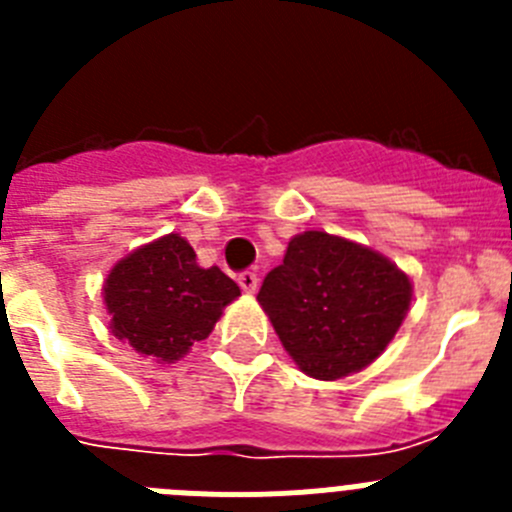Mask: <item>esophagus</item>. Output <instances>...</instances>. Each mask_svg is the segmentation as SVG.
<instances>
[{
    "label": "esophagus",
    "instance_id": "obj_1",
    "mask_svg": "<svg viewBox=\"0 0 512 512\" xmlns=\"http://www.w3.org/2000/svg\"><path fill=\"white\" fill-rule=\"evenodd\" d=\"M238 284H241L243 292L253 295V292H256V287H259V277H256V271H241V274H238Z\"/></svg>",
    "mask_w": 512,
    "mask_h": 512
}]
</instances>
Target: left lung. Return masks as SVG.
<instances>
[{
	"label": "left lung",
	"mask_w": 512,
	"mask_h": 512,
	"mask_svg": "<svg viewBox=\"0 0 512 512\" xmlns=\"http://www.w3.org/2000/svg\"><path fill=\"white\" fill-rule=\"evenodd\" d=\"M413 287L392 261L323 230L289 241L259 302L302 372L341 379L382 354L405 320Z\"/></svg>",
	"instance_id": "left-lung-1"
}]
</instances>
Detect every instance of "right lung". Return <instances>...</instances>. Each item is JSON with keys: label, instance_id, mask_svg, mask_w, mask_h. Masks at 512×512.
I'll return each instance as SVG.
<instances>
[{"label": "right lung", "instance_id": "obj_1", "mask_svg": "<svg viewBox=\"0 0 512 512\" xmlns=\"http://www.w3.org/2000/svg\"><path fill=\"white\" fill-rule=\"evenodd\" d=\"M238 295V284L217 266L202 269L194 248L176 233L125 256L104 282L112 333L138 354L169 364L194 341H205Z\"/></svg>", "mask_w": 512, "mask_h": 512}]
</instances>
